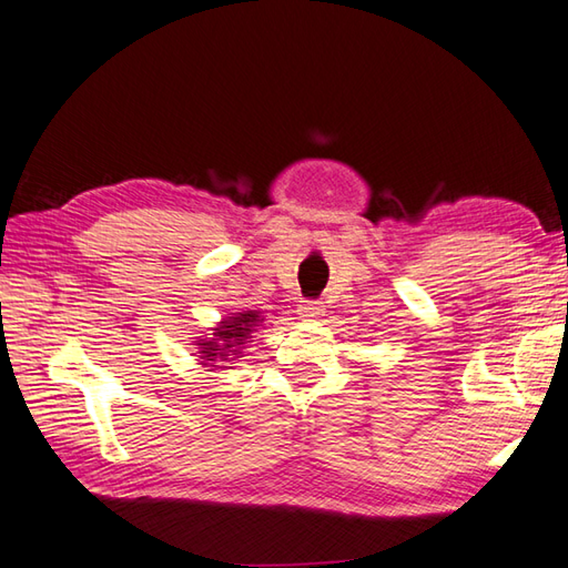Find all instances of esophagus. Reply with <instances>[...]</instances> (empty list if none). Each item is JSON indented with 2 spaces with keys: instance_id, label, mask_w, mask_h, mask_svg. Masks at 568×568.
<instances>
[{
  "instance_id": "obj_1",
  "label": "esophagus",
  "mask_w": 568,
  "mask_h": 568,
  "mask_svg": "<svg viewBox=\"0 0 568 568\" xmlns=\"http://www.w3.org/2000/svg\"><path fill=\"white\" fill-rule=\"evenodd\" d=\"M297 314H300V318H304V322H314V318L324 314V304L314 302V300H304V302H300Z\"/></svg>"
}]
</instances>
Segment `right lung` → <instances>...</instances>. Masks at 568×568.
<instances>
[{"mask_svg":"<svg viewBox=\"0 0 568 568\" xmlns=\"http://www.w3.org/2000/svg\"><path fill=\"white\" fill-rule=\"evenodd\" d=\"M261 324H264V316L256 310H244L232 316H223L217 326L211 328L213 333H206V336H199V341H194V345L199 347V365L206 367V372L225 369L221 367V362L237 359L242 347L250 343L252 333Z\"/></svg>","mask_w":568,"mask_h":568,"instance_id":"obj_1","label":"right lung"}]
</instances>
